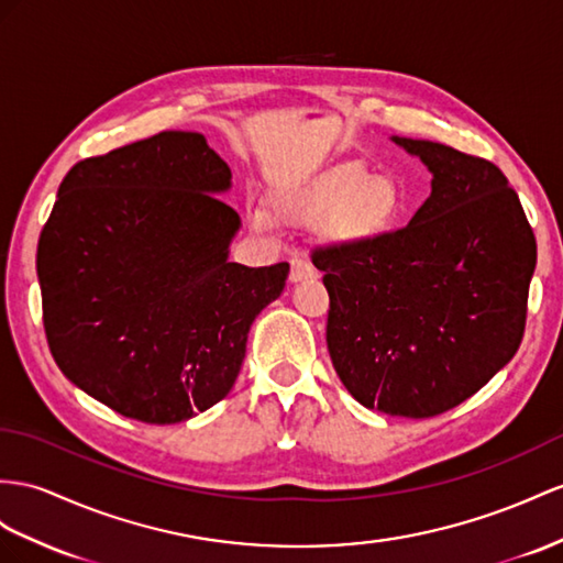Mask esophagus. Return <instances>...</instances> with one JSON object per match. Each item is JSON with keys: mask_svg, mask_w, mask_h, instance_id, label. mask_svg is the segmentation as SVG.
Here are the masks:
<instances>
[{"mask_svg": "<svg viewBox=\"0 0 563 563\" xmlns=\"http://www.w3.org/2000/svg\"><path fill=\"white\" fill-rule=\"evenodd\" d=\"M313 273H316V271H313L309 258H305V256H295V258H292V266H290V280H292V283L311 278Z\"/></svg>", "mask_w": 563, "mask_h": 563, "instance_id": "34e87169", "label": "esophagus"}]
</instances>
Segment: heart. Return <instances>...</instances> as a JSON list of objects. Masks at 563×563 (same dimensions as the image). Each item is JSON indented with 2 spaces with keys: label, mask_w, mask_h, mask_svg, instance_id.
I'll list each match as a JSON object with an SVG mask.
<instances>
[{
  "label": "heart",
  "mask_w": 563,
  "mask_h": 563,
  "mask_svg": "<svg viewBox=\"0 0 563 563\" xmlns=\"http://www.w3.org/2000/svg\"><path fill=\"white\" fill-rule=\"evenodd\" d=\"M280 216L301 223H325L333 240L344 244H366L383 238L401 211L399 187L390 178H371L362 164L328 170L311 185L285 197ZM254 228L264 230L271 219L252 211Z\"/></svg>",
  "instance_id": "heart-1"
}]
</instances>
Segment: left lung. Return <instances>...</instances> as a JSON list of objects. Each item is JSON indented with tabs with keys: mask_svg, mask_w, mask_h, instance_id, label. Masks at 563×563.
<instances>
[{
	"mask_svg": "<svg viewBox=\"0 0 563 563\" xmlns=\"http://www.w3.org/2000/svg\"><path fill=\"white\" fill-rule=\"evenodd\" d=\"M432 173L409 225L311 252L330 297L325 342L366 409L432 419L473 397L523 340L536 233L483 156L395 137Z\"/></svg>",
	"mask_w": 563,
	"mask_h": 563,
	"instance_id": "1",
	"label": "left lung"
}]
</instances>
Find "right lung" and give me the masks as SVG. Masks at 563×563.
I'll return each instance as SVG.
<instances>
[{"label":"right lung","instance_id":"1","mask_svg":"<svg viewBox=\"0 0 563 563\" xmlns=\"http://www.w3.org/2000/svg\"><path fill=\"white\" fill-rule=\"evenodd\" d=\"M230 168L164 131L66 173L37 242L42 323L64 376L142 423H180L233 387L290 264L228 262Z\"/></svg>","mask_w":563,"mask_h":563}]
</instances>
